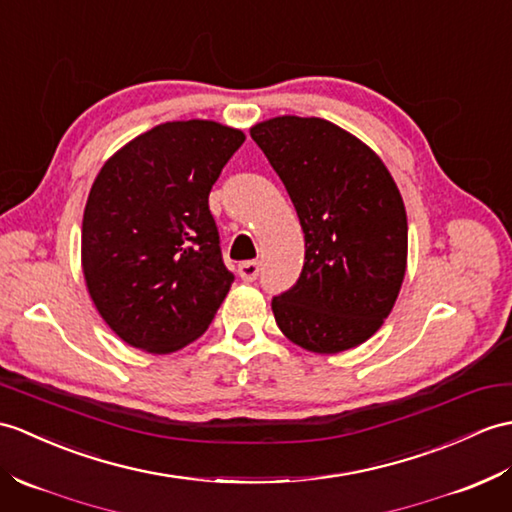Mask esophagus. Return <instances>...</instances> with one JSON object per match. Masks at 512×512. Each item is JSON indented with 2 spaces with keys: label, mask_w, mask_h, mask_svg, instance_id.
Listing matches in <instances>:
<instances>
[{
  "label": "esophagus",
  "mask_w": 512,
  "mask_h": 512,
  "mask_svg": "<svg viewBox=\"0 0 512 512\" xmlns=\"http://www.w3.org/2000/svg\"><path fill=\"white\" fill-rule=\"evenodd\" d=\"M237 272H240V277L244 281H255L259 275V264L257 261H242V264L237 266Z\"/></svg>",
  "instance_id": "obj_1"
}]
</instances>
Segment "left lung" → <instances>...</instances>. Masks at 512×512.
Here are the masks:
<instances>
[{
    "label": "left lung",
    "instance_id": "left-lung-1",
    "mask_svg": "<svg viewBox=\"0 0 512 512\" xmlns=\"http://www.w3.org/2000/svg\"><path fill=\"white\" fill-rule=\"evenodd\" d=\"M251 137L288 189L305 237L299 281L272 299L281 334L312 353L358 347L384 325L406 277L397 183L373 148L320 117H270Z\"/></svg>",
    "mask_w": 512,
    "mask_h": 512
}]
</instances>
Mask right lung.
Instances as JSON below:
<instances>
[{
  "label": "right lung",
  "instance_id": "1",
  "mask_svg": "<svg viewBox=\"0 0 512 512\" xmlns=\"http://www.w3.org/2000/svg\"><path fill=\"white\" fill-rule=\"evenodd\" d=\"M244 139L213 120L165 122L130 139L95 176L82 275L95 310L130 347L154 355L187 347L229 294L209 192Z\"/></svg>",
  "mask_w": 512,
  "mask_h": 512
}]
</instances>
